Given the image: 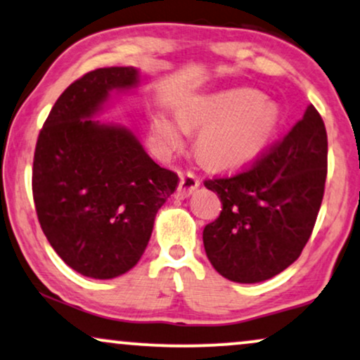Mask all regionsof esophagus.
Masks as SVG:
<instances>
[{
  "label": "esophagus",
  "mask_w": 360,
  "mask_h": 360,
  "mask_svg": "<svg viewBox=\"0 0 360 360\" xmlns=\"http://www.w3.org/2000/svg\"><path fill=\"white\" fill-rule=\"evenodd\" d=\"M198 187H200V180L197 179V175L192 172H187L184 173V175L180 176V184H179V195L181 198L184 197H188L190 193L195 192Z\"/></svg>",
  "instance_id": "1"
}]
</instances>
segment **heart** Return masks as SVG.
<instances>
[{
	"label": "heart",
	"mask_w": 360,
	"mask_h": 360,
	"mask_svg": "<svg viewBox=\"0 0 360 360\" xmlns=\"http://www.w3.org/2000/svg\"><path fill=\"white\" fill-rule=\"evenodd\" d=\"M179 122L153 120V133L165 153L184 145V130H198L197 148L215 167H235L259 153L278 125L277 108L259 93L237 90L198 100L179 113Z\"/></svg>",
	"instance_id": "heart-1"
}]
</instances>
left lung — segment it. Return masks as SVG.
<instances>
[{
  "instance_id": "left-lung-1",
  "label": "left lung",
  "mask_w": 360,
  "mask_h": 360,
  "mask_svg": "<svg viewBox=\"0 0 360 360\" xmlns=\"http://www.w3.org/2000/svg\"><path fill=\"white\" fill-rule=\"evenodd\" d=\"M326 176V125L309 105L282 140L240 172L203 181L221 202L219 219L203 229L217 272L255 283L294 264L312 235Z\"/></svg>"
}]
</instances>
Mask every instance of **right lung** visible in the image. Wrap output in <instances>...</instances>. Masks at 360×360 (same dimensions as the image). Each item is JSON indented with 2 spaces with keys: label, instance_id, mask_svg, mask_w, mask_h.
<instances>
[{
  "label": "right lung",
  "instance_id": "add662e5",
  "mask_svg": "<svg viewBox=\"0 0 360 360\" xmlns=\"http://www.w3.org/2000/svg\"><path fill=\"white\" fill-rule=\"evenodd\" d=\"M136 82L131 66L85 73L53 105L34 148L39 225L61 260L85 277L113 278L135 267L158 208L179 185L131 131L90 120L110 91Z\"/></svg>",
  "mask_w": 360,
  "mask_h": 360
}]
</instances>
